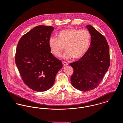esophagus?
<instances>
[{
	"mask_svg": "<svg viewBox=\"0 0 123 123\" xmlns=\"http://www.w3.org/2000/svg\"><path fill=\"white\" fill-rule=\"evenodd\" d=\"M62 63H63V65L64 66H67L68 65V63H67L66 62H65V61H63Z\"/></svg>",
	"mask_w": 123,
	"mask_h": 123,
	"instance_id": "esophagus-1",
	"label": "esophagus"
}]
</instances>
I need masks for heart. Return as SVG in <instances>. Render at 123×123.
Masks as SVG:
<instances>
[{
	"mask_svg": "<svg viewBox=\"0 0 123 123\" xmlns=\"http://www.w3.org/2000/svg\"><path fill=\"white\" fill-rule=\"evenodd\" d=\"M91 41V34L87 29L68 28L57 33V38L51 37L49 45L51 52L59 56L64 49L67 50L63 55L66 59L73 57L77 59L82 57L89 49Z\"/></svg>",
	"mask_w": 123,
	"mask_h": 123,
	"instance_id": "1",
	"label": "heart"
}]
</instances>
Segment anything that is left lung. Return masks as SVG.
<instances>
[{"instance_id":"left-lung-1","label":"left lung","mask_w":123,"mask_h":123,"mask_svg":"<svg viewBox=\"0 0 123 123\" xmlns=\"http://www.w3.org/2000/svg\"><path fill=\"white\" fill-rule=\"evenodd\" d=\"M91 46L79 60L70 63L74 69L71 82L75 88L87 92L98 86L110 66L109 46L105 37L91 25Z\"/></svg>"}]
</instances>
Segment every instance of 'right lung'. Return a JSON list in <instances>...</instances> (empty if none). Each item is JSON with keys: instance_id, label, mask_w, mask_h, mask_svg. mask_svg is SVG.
I'll return each instance as SVG.
<instances>
[{"instance_id": "1", "label": "right lung", "mask_w": 123, "mask_h": 123, "mask_svg": "<svg viewBox=\"0 0 123 123\" xmlns=\"http://www.w3.org/2000/svg\"><path fill=\"white\" fill-rule=\"evenodd\" d=\"M54 28L36 26L18 41L15 61L23 81L35 92H42L53 85L62 62L50 52L49 40Z\"/></svg>"}]
</instances>
